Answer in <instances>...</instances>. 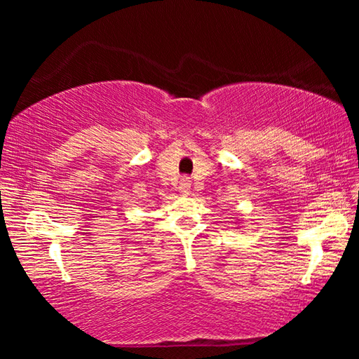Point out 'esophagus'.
<instances>
[{
  "label": "esophagus",
  "mask_w": 359,
  "mask_h": 359,
  "mask_svg": "<svg viewBox=\"0 0 359 359\" xmlns=\"http://www.w3.org/2000/svg\"><path fill=\"white\" fill-rule=\"evenodd\" d=\"M190 177H182L180 179V190H182V193H188V190H190Z\"/></svg>",
  "instance_id": "34e87169"
}]
</instances>
